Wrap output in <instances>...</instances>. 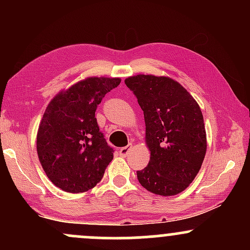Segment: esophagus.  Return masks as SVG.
I'll return each instance as SVG.
<instances>
[{
    "mask_svg": "<svg viewBox=\"0 0 250 250\" xmlns=\"http://www.w3.org/2000/svg\"><path fill=\"white\" fill-rule=\"evenodd\" d=\"M131 148H133L131 147V145H128V146H125V147H122L121 149H120V155H122V156H127Z\"/></svg>",
    "mask_w": 250,
    "mask_h": 250,
    "instance_id": "34e87169",
    "label": "esophagus"
}]
</instances>
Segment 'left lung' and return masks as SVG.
Returning <instances> with one entry per match:
<instances>
[{
  "label": "left lung",
  "instance_id": "obj_1",
  "mask_svg": "<svg viewBox=\"0 0 250 250\" xmlns=\"http://www.w3.org/2000/svg\"><path fill=\"white\" fill-rule=\"evenodd\" d=\"M125 83L143 110L150 149V161L136 171L137 180L154 194H179L194 181L207 150L202 111L193 96L168 77L137 75Z\"/></svg>",
  "mask_w": 250,
  "mask_h": 250
}]
</instances>
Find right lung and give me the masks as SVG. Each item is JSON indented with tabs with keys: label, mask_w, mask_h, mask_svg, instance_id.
<instances>
[{
	"label": "right lung",
	"mask_w": 250,
	"mask_h": 250,
	"mask_svg": "<svg viewBox=\"0 0 250 250\" xmlns=\"http://www.w3.org/2000/svg\"><path fill=\"white\" fill-rule=\"evenodd\" d=\"M120 79L89 77L51 100L37 131V154L56 187L83 193L102 180L114 149L100 130L95 111Z\"/></svg>",
	"instance_id": "1"
}]
</instances>
